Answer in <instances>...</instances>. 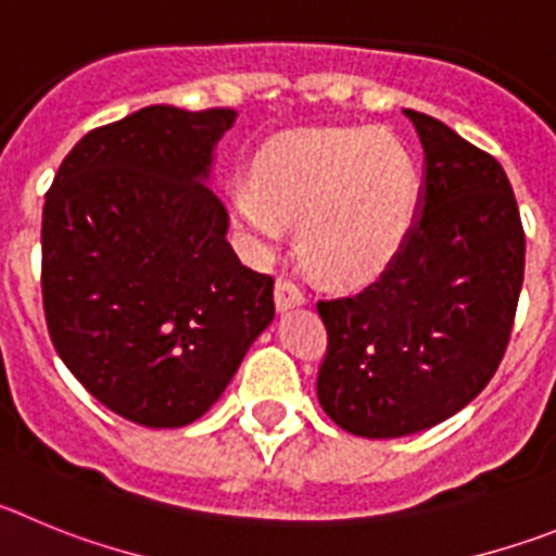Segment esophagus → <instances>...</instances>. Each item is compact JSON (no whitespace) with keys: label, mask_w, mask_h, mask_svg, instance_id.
<instances>
[{"label":"esophagus","mask_w":556,"mask_h":556,"mask_svg":"<svg viewBox=\"0 0 556 556\" xmlns=\"http://www.w3.org/2000/svg\"><path fill=\"white\" fill-rule=\"evenodd\" d=\"M274 302H277L279 309L296 307V304L304 302V293L290 277H279L277 285H274Z\"/></svg>","instance_id":"1"}]
</instances>
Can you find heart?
Segmentation results:
<instances>
[{"instance_id":"1","label":"heart","mask_w":556,"mask_h":556,"mask_svg":"<svg viewBox=\"0 0 556 556\" xmlns=\"http://www.w3.org/2000/svg\"><path fill=\"white\" fill-rule=\"evenodd\" d=\"M235 218L260 247L299 222L304 260L329 282H368L396 260L418 216V168L384 129H299L254 157L232 193Z\"/></svg>"}]
</instances>
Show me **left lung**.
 Listing matches in <instances>:
<instances>
[{
	"instance_id": "left-lung-1",
	"label": "left lung",
	"mask_w": 556,
	"mask_h": 556,
	"mask_svg": "<svg viewBox=\"0 0 556 556\" xmlns=\"http://www.w3.org/2000/svg\"><path fill=\"white\" fill-rule=\"evenodd\" d=\"M427 154L421 216L388 271L318 299L324 413L359 438L446 421L493 379L523 285L521 213L502 163L427 113L404 110Z\"/></svg>"
}]
</instances>
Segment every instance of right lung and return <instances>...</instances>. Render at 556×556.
<instances>
[{
	"label": "right lung",
	"instance_id": "obj_1",
	"mask_svg": "<svg viewBox=\"0 0 556 556\" xmlns=\"http://www.w3.org/2000/svg\"><path fill=\"white\" fill-rule=\"evenodd\" d=\"M235 110L152 104L91 129L47 191L49 338L93 399L141 427L207 413L274 318V277L227 243L202 182Z\"/></svg>",
	"mask_w": 556,
	"mask_h": 556
}]
</instances>
